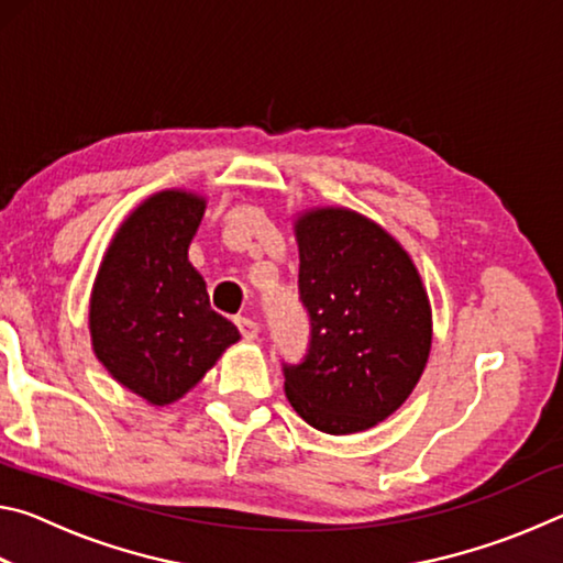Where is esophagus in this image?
Segmentation results:
<instances>
[{
  "instance_id": "34e87169",
  "label": "esophagus",
  "mask_w": 563,
  "mask_h": 563,
  "mask_svg": "<svg viewBox=\"0 0 563 563\" xmlns=\"http://www.w3.org/2000/svg\"><path fill=\"white\" fill-rule=\"evenodd\" d=\"M235 325H238V330H241V335L245 338V340H255L258 338V322L255 320H251V318H238L235 320Z\"/></svg>"
}]
</instances>
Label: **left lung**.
<instances>
[{"label": "left lung", "instance_id": "1", "mask_svg": "<svg viewBox=\"0 0 563 563\" xmlns=\"http://www.w3.org/2000/svg\"><path fill=\"white\" fill-rule=\"evenodd\" d=\"M295 235L310 340L300 362H283L285 395L320 432L369 430L405 402L430 357L422 280L402 245L355 211H310Z\"/></svg>", "mask_w": 563, "mask_h": 563}]
</instances>
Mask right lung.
Instances as JSON below:
<instances>
[{
	"mask_svg": "<svg viewBox=\"0 0 563 563\" xmlns=\"http://www.w3.org/2000/svg\"><path fill=\"white\" fill-rule=\"evenodd\" d=\"M203 211V198L184 190L151 196L119 228L93 283V352L151 405L184 397L241 338L211 310L206 283L188 263Z\"/></svg>",
	"mask_w": 563,
	"mask_h": 563,
	"instance_id": "obj_1",
	"label": "right lung"
}]
</instances>
